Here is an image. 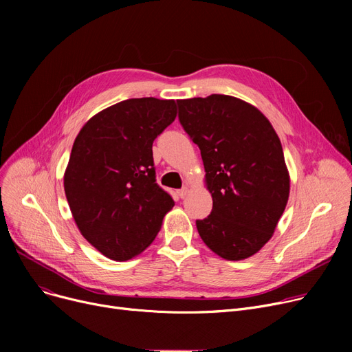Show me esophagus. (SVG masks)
<instances>
[{
    "instance_id": "34e87169",
    "label": "esophagus",
    "mask_w": 352,
    "mask_h": 352,
    "mask_svg": "<svg viewBox=\"0 0 352 352\" xmlns=\"http://www.w3.org/2000/svg\"><path fill=\"white\" fill-rule=\"evenodd\" d=\"M187 194H188V188H187V187H184V188H181V190L178 191L179 198H186V197H187Z\"/></svg>"
}]
</instances>
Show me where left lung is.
<instances>
[{
  "label": "left lung",
  "mask_w": 352,
  "mask_h": 352,
  "mask_svg": "<svg viewBox=\"0 0 352 352\" xmlns=\"http://www.w3.org/2000/svg\"><path fill=\"white\" fill-rule=\"evenodd\" d=\"M178 120L198 145L212 211L197 219L202 241L244 260L272 236L289 195L281 141L260 109L230 96L179 100Z\"/></svg>",
  "instance_id": "obj_1"
}]
</instances>
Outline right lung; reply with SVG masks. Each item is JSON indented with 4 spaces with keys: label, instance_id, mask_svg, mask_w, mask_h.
<instances>
[{
    "label": "right lung",
    "instance_id": "obj_1",
    "mask_svg": "<svg viewBox=\"0 0 352 352\" xmlns=\"http://www.w3.org/2000/svg\"><path fill=\"white\" fill-rule=\"evenodd\" d=\"M175 117L174 100H125L92 117L74 141L68 206L82 236L111 260L142 252L174 207L155 179L153 142Z\"/></svg>",
    "mask_w": 352,
    "mask_h": 352
}]
</instances>
